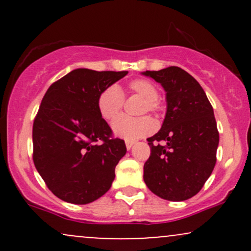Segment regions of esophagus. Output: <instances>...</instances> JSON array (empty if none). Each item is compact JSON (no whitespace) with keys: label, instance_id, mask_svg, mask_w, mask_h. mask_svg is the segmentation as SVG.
I'll return each instance as SVG.
<instances>
[{"label":"esophagus","instance_id":"esophagus-1","mask_svg":"<svg viewBox=\"0 0 251 251\" xmlns=\"http://www.w3.org/2000/svg\"><path fill=\"white\" fill-rule=\"evenodd\" d=\"M134 142H132V140H126V149L127 150H131L132 146H133Z\"/></svg>","mask_w":251,"mask_h":251}]
</instances>
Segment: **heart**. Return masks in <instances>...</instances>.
I'll list each match as a JSON object with an SVG mask.
<instances>
[{
	"mask_svg": "<svg viewBox=\"0 0 251 251\" xmlns=\"http://www.w3.org/2000/svg\"><path fill=\"white\" fill-rule=\"evenodd\" d=\"M128 89L144 99L142 113L159 111L160 102L154 83L146 79H135L128 83ZM123 105L124 94L116 85L108 86L98 97V109L100 116L106 120L114 119L122 111ZM112 129L118 137L126 140H135L151 133L154 129V123L149 117L129 118L120 116L112 123Z\"/></svg>",
	"mask_w": 251,
	"mask_h": 251,
	"instance_id": "b5f03b06",
	"label": "heart"
}]
</instances>
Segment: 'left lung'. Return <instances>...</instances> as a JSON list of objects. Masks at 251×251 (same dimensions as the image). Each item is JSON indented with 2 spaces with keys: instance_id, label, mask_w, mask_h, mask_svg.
<instances>
[{
  "instance_id": "obj_1",
  "label": "left lung",
  "mask_w": 251,
  "mask_h": 251,
  "mask_svg": "<svg viewBox=\"0 0 251 251\" xmlns=\"http://www.w3.org/2000/svg\"><path fill=\"white\" fill-rule=\"evenodd\" d=\"M143 74L163 86L168 105L162 128L148 139L151 154L144 164V181L163 200L186 201L201 191L215 168L220 134L214 109L197 80L179 67Z\"/></svg>"
}]
</instances>
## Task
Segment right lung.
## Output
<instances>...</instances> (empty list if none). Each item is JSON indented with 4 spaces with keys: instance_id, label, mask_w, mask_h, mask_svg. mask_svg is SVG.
Here are the masks:
<instances>
[{
    "instance_id": "add662e5",
    "label": "right lung",
    "mask_w": 251,
    "mask_h": 251,
    "mask_svg": "<svg viewBox=\"0 0 251 251\" xmlns=\"http://www.w3.org/2000/svg\"><path fill=\"white\" fill-rule=\"evenodd\" d=\"M127 73L77 68L46 92L33 125V160L60 200L88 204L111 188L126 145L112 137L98 97Z\"/></svg>"
}]
</instances>
